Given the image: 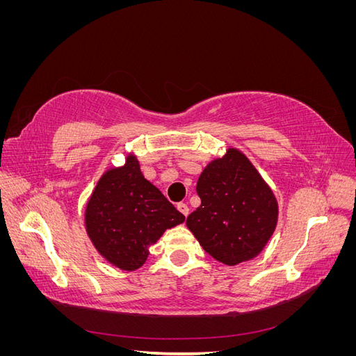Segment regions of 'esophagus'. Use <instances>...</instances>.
Here are the masks:
<instances>
[{"label": "esophagus", "instance_id": "obj_1", "mask_svg": "<svg viewBox=\"0 0 356 356\" xmlns=\"http://www.w3.org/2000/svg\"><path fill=\"white\" fill-rule=\"evenodd\" d=\"M178 211L182 213V215H184V217H187V215L190 213V208L187 207V203H178Z\"/></svg>", "mask_w": 356, "mask_h": 356}]
</instances>
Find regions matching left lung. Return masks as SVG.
Listing matches in <instances>:
<instances>
[{"label": "left lung", "instance_id": "1", "mask_svg": "<svg viewBox=\"0 0 356 356\" xmlns=\"http://www.w3.org/2000/svg\"><path fill=\"white\" fill-rule=\"evenodd\" d=\"M196 190L202 203L187 217V227L204 251L227 266L263 251L276 227L277 202L245 154L229 148L212 160Z\"/></svg>", "mask_w": 356, "mask_h": 356}]
</instances>
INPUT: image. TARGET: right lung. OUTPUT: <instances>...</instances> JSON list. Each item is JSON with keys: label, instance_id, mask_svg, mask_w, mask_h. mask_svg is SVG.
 <instances>
[{"label": "right lung", "instance_id": "right-lung-1", "mask_svg": "<svg viewBox=\"0 0 356 356\" xmlns=\"http://www.w3.org/2000/svg\"><path fill=\"white\" fill-rule=\"evenodd\" d=\"M186 220L143 175L135 156L106 170L86 207V230L98 252L115 267H141L166 229Z\"/></svg>", "mask_w": 356, "mask_h": 356}]
</instances>
